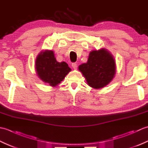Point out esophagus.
Wrapping results in <instances>:
<instances>
[{
	"label": "esophagus",
	"instance_id": "obj_1",
	"mask_svg": "<svg viewBox=\"0 0 148 148\" xmlns=\"http://www.w3.org/2000/svg\"><path fill=\"white\" fill-rule=\"evenodd\" d=\"M72 67H73L74 69H77V64H76V63H72Z\"/></svg>",
	"mask_w": 148,
	"mask_h": 148
}]
</instances>
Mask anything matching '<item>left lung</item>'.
I'll return each mask as SVG.
<instances>
[{"mask_svg": "<svg viewBox=\"0 0 148 148\" xmlns=\"http://www.w3.org/2000/svg\"><path fill=\"white\" fill-rule=\"evenodd\" d=\"M88 85L101 88L111 82L114 76L116 65L112 55L106 49L90 52L88 62L79 66Z\"/></svg>", "mask_w": 148, "mask_h": 148, "instance_id": "left-lung-1", "label": "left lung"}]
</instances>
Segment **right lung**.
Returning a JSON list of instances; mask_svg holds the SVG:
<instances>
[{"label": "right lung", "mask_w": 148, "mask_h": 148, "mask_svg": "<svg viewBox=\"0 0 148 148\" xmlns=\"http://www.w3.org/2000/svg\"><path fill=\"white\" fill-rule=\"evenodd\" d=\"M36 69L44 82L55 86L64 79L71 70L65 62H58L52 51L41 52L37 57Z\"/></svg>", "instance_id": "1"}]
</instances>
